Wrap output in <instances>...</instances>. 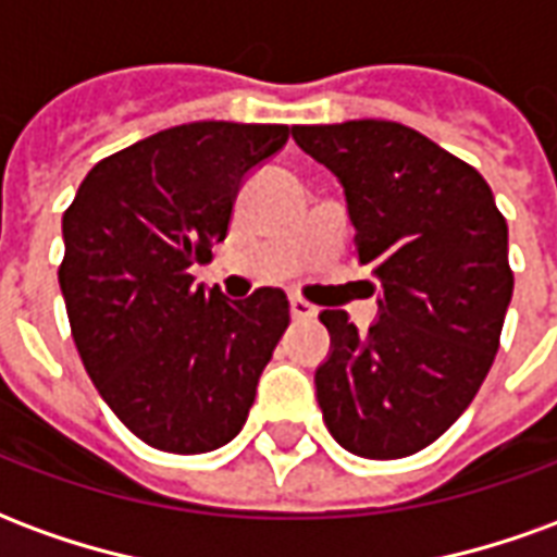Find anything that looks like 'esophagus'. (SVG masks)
Here are the masks:
<instances>
[{
    "label": "esophagus",
    "instance_id": "esophagus-1",
    "mask_svg": "<svg viewBox=\"0 0 557 557\" xmlns=\"http://www.w3.org/2000/svg\"><path fill=\"white\" fill-rule=\"evenodd\" d=\"M289 307H292V319H298V322H307V319H315V310L313 304L310 301H304L301 295H292L289 298Z\"/></svg>",
    "mask_w": 557,
    "mask_h": 557
}]
</instances>
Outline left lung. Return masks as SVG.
Returning a JSON list of instances; mask_svg holds the SVG:
<instances>
[{
    "label": "left lung",
    "mask_w": 557,
    "mask_h": 557,
    "mask_svg": "<svg viewBox=\"0 0 557 557\" xmlns=\"http://www.w3.org/2000/svg\"><path fill=\"white\" fill-rule=\"evenodd\" d=\"M292 137L339 178L355 256L382 283L370 331L343 310L319 315L331 334L315 370L325 426L363 459L418 454L495 361L513 295L507 220L474 166L406 125H295Z\"/></svg>",
    "instance_id": "left-lung-1"
}]
</instances>
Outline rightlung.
I'll list each match as a JSON object with an SVG mask.
<instances>
[{"label": "right lung", "mask_w": 557, "mask_h": 557, "mask_svg": "<svg viewBox=\"0 0 557 557\" xmlns=\"http://www.w3.org/2000/svg\"><path fill=\"white\" fill-rule=\"evenodd\" d=\"M286 139V125L160 131L95 163L62 218L59 286L79 358L148 447L187 456L232 442L289 327L283 289L230 301L190 274L226 238L244 175Z\"/></svg>", "instance_id": "add662e5"}]
</instances>
